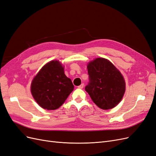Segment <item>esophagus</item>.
Segmentation results:
<instances>
[{
	"label": "esophagus",
	"mask_w": 156,
	"mask_h": 156,
	"mask_svg": "<svg viewBox=\"0 0 156 156\" xmlns=\"http://www.w3.org/2000/svg\"><path fill=\"white\" fill-rule=\"evenodd\" d=\"M83 87H84V84L83 83V84H81V85H79V86L78 87V88L83 89Z\"/></svg>",
	"instance_id": "obj_1"
}]
</instances>
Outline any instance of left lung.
Returning <instances> with one entry per match:
<instances>
[{
	"label": "left lung",
	"mask_w": 156,
	"mask_h": 156,
	"mask_svg": "<svg viewBox=\"0 0 156 156\" xmlns=\"http://www.w3.org/2000/svg\"><path fill=\"white\" fill-rule=\"evenodd\" d=\"M89 83L85 90L92 100L101 109L116 107L126 90V83L120 71L109 60L97 58L87 66Z\"/></svg>",
	"instance_id": "8db88e82"
}]
</instances>
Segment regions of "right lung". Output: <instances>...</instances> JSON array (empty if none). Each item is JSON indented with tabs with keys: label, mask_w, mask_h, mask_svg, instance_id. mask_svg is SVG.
<instances>
[{
	"label": "right lung",
	"mask_w": 156,
	"mask_h": 156,
	"mask_svg": "<svg viewBox=\"0 0 156 156\" xmlns=\"http://www.w3.org/2000/svg\"><path fill=\"white\" fill-rule=\"evenodd\" d=\"M64 69L59 61L52 60L44 65L32 80V95L44 109H57L73 90L72 80L66 76Z\"/></svg>",
	"instance_id": "add662e5"
}]
</instances>
